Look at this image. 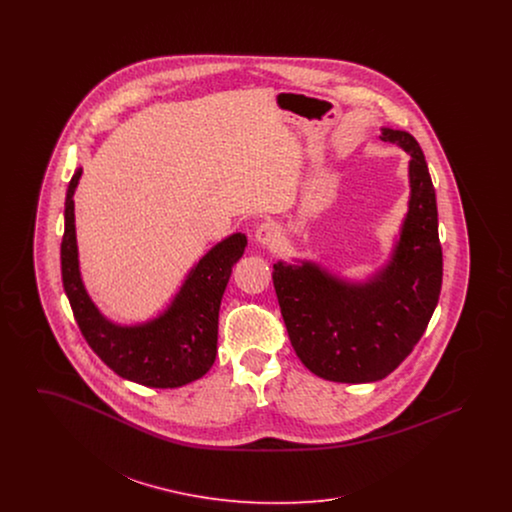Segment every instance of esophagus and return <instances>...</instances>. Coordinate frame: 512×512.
Segmentation results:
<instances>
[{
  "mask_svg": "<svg viewBox=\"0 0 512 512\" xmlns=\"http://www.w3.org/2000/svg\"><path fill=\"white\" fill-rule=\"evenodd\" d=\"M278 238H280V230H278V226H276L272 220L261 222V224L257 226V230H255V240H257V244L272 247V245L278 242Z\"/></svg>",
  "mask_w": 512,
  "mask_h": 512,
  "instance_id": "1",
  "label": "esophagus"
}]
</instances>
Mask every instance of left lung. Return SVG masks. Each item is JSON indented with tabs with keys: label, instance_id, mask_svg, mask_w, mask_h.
I'll list each match as a JSON object with an SVG mask.
<instances>
[{
	"label": "left lung",
	"instance_id": "8db88e82",
	"mask_svg": "<svg viewBox=\"0 0 512 512\" xmlns=\"http://www.w3.org/2000/svg\"><path fill=\"white\" fill-rule=\"evenodd\" d=\"M382 142L409 161V203L390 259L366 280H349L309 259L278 261L272 280L299 361L330 382L386 378L422 338L441 292L436 190L418 142L382 128Z\"/></svg>",
	"mask_w": 512,
	"mask_h": 512
}]
</instances>
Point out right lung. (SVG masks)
Listing matches in <instances>:
<instances>
[{
  "label": "right lung",
  "instance_id": "right-lung-1",
  "mask_svg": "<svg viewBox=\"0 0 512 512\" xmlns=\"http://www.w3.org/2000/svg\"><path fill=\"white\" fill-rule=\"evenodd\" d=\"M80 176L82 169H76L65 199L61 274L82 336L124 380L163 390L199 380L217 359L220 301L232 267L244 255L245 234L234 232L213 245L188 272L163 313L146 322L119 324L99 311L80 274L73 199Z\"/></svg>",
  "mask_w": 512,
  "mask_h": 512
}]
</instances>
